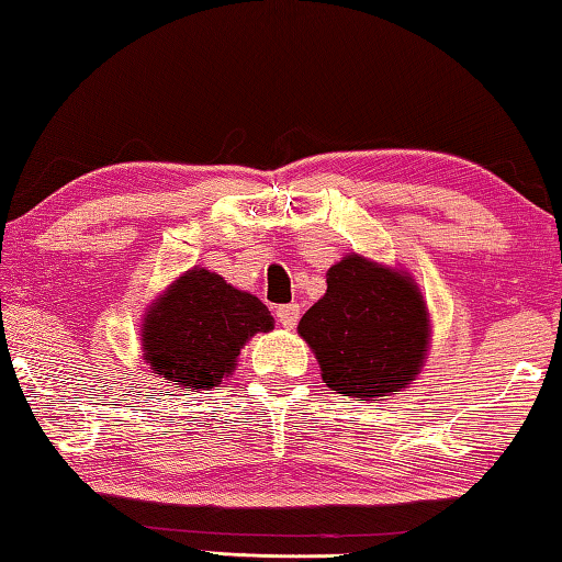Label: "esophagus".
Here are the masks:
<instances>
[{"mask_svg":"<svg viewBox=\"0 0 562 562\" xmlns=\"http://www.w3.org/2000/svg\"><path fill=\"white\" fill-rule=\"evenodd\" d=\"M297 319H300V305H297V302H292V305H280L278 307V323L282 327L292 329V327L297 325Z\"/></svg>","mask_w":562,"mask_h":562,"instance_id":"esophagus-1","label":"esophagus"}]
</instances>
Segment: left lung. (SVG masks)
Instances as JSON below:
<instances>
[{"label": "left lung", "instance_id": "8db88e82", "mask_svg": "<svg viewBox=\"0 0 562 562\" xmlns=\"http://www.w3.org/2000/svg\"><path fill=\"white\" fill-rule=\"evenodd\" d=\"M297 333L313 347L329 390L387 397L423 370L430 315L403 270L347 255L327 270V292L302 315Z\"/></svg>", "mask_w": 562, "mask_h": 562}]
</instances>
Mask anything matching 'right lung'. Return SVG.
I'll list each match as a JSON object with an SVG mask.
<instances>
[{
    "label": "right lung",
    "mask_w": 562,
    "mask_h": 562,
    "mask_svg": "<svg viewBox=\"0 0 562 562\" xmlns=\"http://www.w3.org/2000/svg\"><path fill=\"white\" fill-rule=\"evenodd\" d=\"M272 327L270 310L255 295L192 267L147 307L142 358L155 375L198 393L233 375L249 337Z\"/></svg>",
    "instance_id": "right-lung-1"
}]
</instances>
